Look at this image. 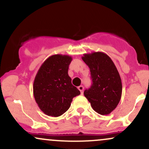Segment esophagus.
I'll return each mask as SVG.
<instances>
[{"instance_id": "34e87169", "label": "esophagus", "mask_w": 149, "mask_h": 149, "mask_svg": "<svg viewBox=\"0 0 149 149\" xmlns=\"http://www.w3.org/2000/svg\"><path fill=\"white\" fill-rule=\"evenodd\" d=\"M78 88H79V90L81 91V94H83V93H84V86H80L78 87Z\"/></svg>"}]
</instances>
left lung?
<instances>
[{
	"mask_svg": "<svg viewBox=\"0 0 149 149\" xmlns=\"http://www.w3.org/2000/svg\"><path fill=\"white\" fill-rule=\"evenodd\" d=\"M82 60L90 68L93 82L84 95L95 112L108 115L116 108L121 98L119 73L111 58L103 52L85 54Z\"/></svg>",
	"mask_w": 149,
	"mask_h": 149,
	"instance_id": "8db88e82",
	"label": "left lung"
}]
</instances>
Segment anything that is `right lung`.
Segmentation results:
<instances>
[{
    "mask_svg": "<svg viewBox=\"0 0 149 149\" xmlns=\"http://www.w3.org/2000/svg\"><path fill=\"white\" fill-rule=\"evenodd\" d=\"M71 56H50L38 70L33 82V95L39 109L49 116L58 117L69 109L72 100L81 93L72 85L68 74Z\"/></svg>",
    "mask_w": 149,
    "mask_h": 149,
    "instance_id": "add662e5",
    "label": "right lung"
}]
</instances>
